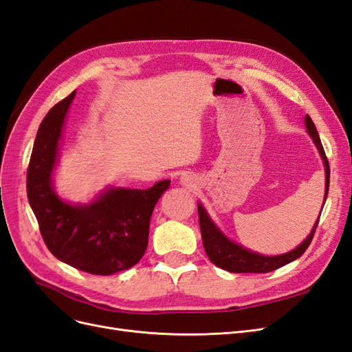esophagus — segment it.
I'll list each match as a JSON object with an SVG mask.
<instances>
[{
	"label": "esophagus",
	"mask_w": 352,
	"mask_h": 352,
	"mask_svg": "<svg viewBox=\"0 0 352 352\" xmlns=\"http://www.w3.org/2000/svg\"><path fill=\"white\" fill-rule=\"evenodd\" d=\"M183 181H184V183H188V177H184Z\"/></svg>",
	"instance_id": "esophagus-1"
}]
</instances>
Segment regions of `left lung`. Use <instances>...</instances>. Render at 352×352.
<instances>
[{
  "mask_svg": "<svg viewBox=\"0 0 352 352\" xmlns=\"http://www.w3.org/2000/svg\"><path fill=\"white\" fill-rule=\"evenodd\" d=\"M305 127H307L309 134L311 135V139L314 144L317 146V149L320 152V156L324 164V173H326V190H324V201L327 197V191H329V177H331V171H329V162L324 153V149L322 146L319 133L316 130L314 122L309 116H305ZM199 210V223H200V231H201V240H203V247H205V252L208 257L210 258V262L218 266L221 269H225L228 272H232V274H267V272L276 270L282 266H285L291 263L292 260L298 258L300 256L304 254V252L307 250V247L310 245L317 223H319L320 217L317 218L311 232L309 236L297 247L294 248L292 252L285 253V254H279V256H263L254 252L247 250V248L241 247L240 244L232 243L230 238H226L217 225L212 222L209 218V214L206 213L205 208H203L200 203L197 205Z\"/></svg>",
  "mask_w": 352,
  "mask_h": 352,
  "instance_id": "1",
  "label": "left lung"
}]
</instances>
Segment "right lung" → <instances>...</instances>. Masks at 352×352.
I'll use <instances>...</instances> for the list:
<instances>
[{
	"label": "right lung",
	"mask_w": 352,
	"mask_h": 352,
	"mask_svg": "<svg viewBox=\"0 0 352 352\" xmlns=\"http://www.w3.org/2000/svg\"><path fill=\"white\" fill-rule=\"evenodd\" d=\"M74 92L42 120L28 168L29 205L48 250L61 262L92 275H112L143 257L153 208L169 179L147 190L109 188L90 205H70L55 195L52 171Z\"/></svg>",
	"instance_id": "right-lung-1"
}]
</instances>
